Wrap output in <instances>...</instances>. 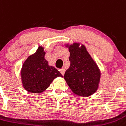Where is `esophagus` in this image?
Instances as JSON below:
<instances>
[{
	"label": "esophagus",
	"instance_id": "esophagus-1",
	"mask_svg": "<svg viewBox=\"0 0 126 126\" xmlns=\"http://www.w3.org/2000/svg\"><path fill=\"white\" fill-rule=\"evenodd\" d=\"M64 72H65V70H64V68L61 69V70H60V73H62V75H63H63H64Z\"/></svg>",
	"mask_w": 126,
	"mask_h": 126
}]
</instances>
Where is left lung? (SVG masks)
Returning <instances> with one entry per match:
<instances>
[{"label":"left lung","instance_id":"8db88e82","mask_svg":"<svg viewBox=\"0 0 126 126\" xmlns=\"http://www.w3.org/2000/svg\"><path fill=\"white\" fill-rule=\"evenodd\" d=\"M66 47L70 53V66L64 75L66 82L78 96H91L99 87L100 70L84 45L74 43Z\"/></svg>","mask_w":126,"mask_h":126}]
</instances>
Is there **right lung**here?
<instances>
[{
	"mask_svg": "<svg viewBox=\"0 0 126 126\" xmlns=\"http://www.w3.org/2000/svg\"><path fill=\"white\" fill-rule=\"evenodd\" d=\"M46 53L40 46L36 51L25 61L21 70L23 87L32 93H41L45 91L57 77H63L60 71L45 59Z\"/></svg>",
	"mask_w": 126,
	"mask_h": 126,
	"instance_id": "add662e5",
	"label": "right lung"
}]
</instances>
